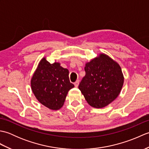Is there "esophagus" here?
<instances>
[{"instance_id":"esophagus-1","label":"esophagus","mask_w":149,"mask_h":149,"mask_svg":"<svg viewBox=\"0 0 149 149\" xmlns=\"http://www.w3.org/2000/svg\"><path fill=\"white\" fill-rule=\"evenodd\" d=\"M79 81H76L74 83V86H75V87H76V88H77L78 87V86H79Z\"/></svg>"}]
</instances>
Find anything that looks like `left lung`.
Wrapping results in <instances>:
<instances>
[{
	"label": "left lung",
	"instance_id": "left-lung-1",
	"mask_svg": "<svg viewBox=\"0 0 149 149\" xmlns=\"http://www.w3.org/2000/svg\"><path fill=\"white\" fill-rule=\"evenodd\" d=\"M86 75L79 89L90 106L102 108L115 100L124 81L121 67L106 54L100 53L85 65Z\"/></svg>",
	"mask_w": 149,
	"mask_h": 149
}]
</instances>
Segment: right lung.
<instances>
[{
	"instance_id": "obj_1",
	"label": "right lung",
	"mask_w": 149,
	"mask_h": 149,
	"mask_svg": "<svg viewBox=\"0 0 149 149\" xmlns=\"http://www.w3.org/2000/svg\"><path fill=\"white\" fill-rule=\"evenodd\" d=\"M60 63H50L44 57L31 80V90L39 102L52 110L63 107L68 91L74 87L70 82L69 71Z\"/></svg>"
}]
</instances>
